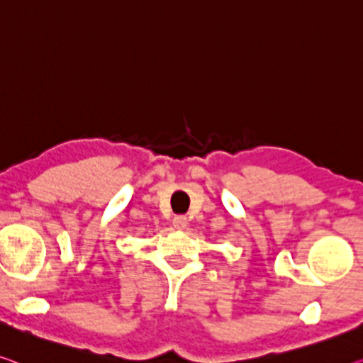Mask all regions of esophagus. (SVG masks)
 Listing matches in <instances>:
<instances>
[{"mask_svg": "<svg viewBox=\"0 0 363 363\" xmlns=\"http://www.w3.org/2000/svg\"><path fill=\"white\" fill-rule=\"evenodd\" d=\"M186 225H188V219L185 216L174 217V227L177 228V230H185Z\"/></svg>", "mask_w": 363, "mask_h": 363, "instance_id": "34e87169", "label": "esophagus"}]
</instances>
